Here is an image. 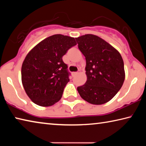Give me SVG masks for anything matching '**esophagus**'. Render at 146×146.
I'll use <instances>...</instances> for the list:
<instances>
[{"label": "esophagus", "instance_id": "obj_1", "mask_svg": "<svg viewBox=\"0 0 146 146\" xmlns=\"http://www.w3.org/2000/svg\"><path fill=\"white\" fill-rule=\"evenodd\" d=\"M78 73L77 72H73L72 73H71V75H72L73 76H75L76 75H77Z\"/></svg>", "mask_w": 146, "mask_h": 146}]
</instances>
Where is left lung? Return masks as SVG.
Wrapping results in <instances>:
<instances>
[{
  "label": "left lung",
  "instance_id": "1",
  "mask_svg": "<svg viewBox=\"0 0 146 146\" xmlns=\"http://www.w3.org/2000/svg\"><path fill=\"white\" fill-rule=\"evenodd\" d=\"M86 60L87 80L77 91L84 100L95 105L115 97L125 79L123 61L115 48L97 35L87 34L75 38Z\"/></svg>",
  "mask_w": 146,
  "mask_h": 146
}]
</instances>
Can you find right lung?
Here are the masks:
<instances>
[{"instance_id": "obj_1", "label": "right lung", "mask_w": 146, "mask_h": 146, "mask_svg": "<svg viewBox=\"0 0 146 146\" xmlns=\"http://www.w3.org/2000/svg\"><path fill=\"white\" fill-rule=\"evenodd\" d=\"M76 44L74 38L56 34L41 41L28 53L22 66V82L32 102L48 107L60 100L70 74L62 56Z\"/></svg>"}]
</instances>
